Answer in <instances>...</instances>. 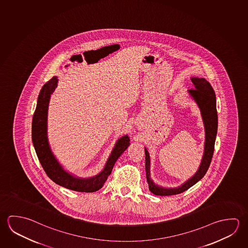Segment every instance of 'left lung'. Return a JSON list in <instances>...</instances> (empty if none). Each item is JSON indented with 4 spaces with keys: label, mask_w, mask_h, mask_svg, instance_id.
Returning <instances> with one entry per match:
<instances>
[{
    "label": "left lung",
    "mask_w": 248,
    "mask_h": 248,
    "mask_svg": "<svg viewBox=\"0 0 248 248\" xmlns=\"http://www.w3.org/2000/svg\"><path fill=\"white\" fill-rule=\"evenodd\" d=\"M191 82L194 84L195 89L189 90V93L199 105L200 111L202 114L203 121H204V130H205L204 156L202 158L200 168L192 178H190L185 184H183L181 186L168 189V188L158 186L152 181L151 174H150V162H151L150 155L147 150L145 149L144 151H145L146 178H147L150 191L155 195H176L186 191L204 177L213 158L214 144H215L217 130V113L215 92L213 91L212 85L204 78H192Z\"/></svg>",
    "instance_id": "8db88e82"
}]
</instances>
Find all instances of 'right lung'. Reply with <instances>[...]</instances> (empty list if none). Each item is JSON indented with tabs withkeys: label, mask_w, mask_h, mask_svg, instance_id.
<instances>
[{
	"label": "right lung",
	"mask_w": 248,
	"mask_h": 248,
	"mask_svg": "<svg viewBox=\"0 0 248 248\" xmlns=\"http://www.w3.org/2000/svg\"><path fill=\"white\" fill-rule=\"evenodd\" d=\"M57 78L45 83L38 96L37 105L32 120V141L36 155L48 178L67 189L81 192H93L99 190L109 177L118 157L130 144V139L124 136L114 147L103 171L91 178H75L66 172L54 156L48 146L47 138V115L50 95L57 87Z\"/></svg>",
	"instance_id": "obj_1"
}]
</instances>
